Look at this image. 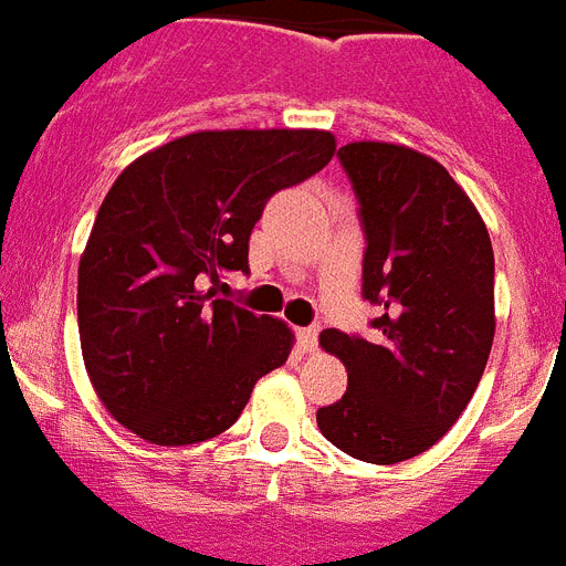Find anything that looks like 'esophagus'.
<instances>
[{"instance_id":"1","label":"esophagus","mask_w":566,"mask_h":566,"mask_svg":"<svg viewBox=\"0 0 566 566\" xmlns=\"http://www.w3.org/2000/svg\"><path fill=\"white\" fill-rule=\"evenodd\" d=\"M296 336H298V345H302V350H305V354H311V350H316V345H319V325L302 327V331H296Z\"/></svg>"}]
</instances>
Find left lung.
Segmentation results:
<instances>
[{"label":"left lung","instance_id":"1","mask_svg":"<svg viewBox=\"0 0 566 566\" xmlns=\"http://www.w3.org/2000/svg\"><path fill=\"white\" fill-rule=\"evenodd\" d=\"M365 230L363 296L377 339L327 327L319 345L348 391L316 411L345 454L377 467L417 458L472 400L495 339V255L481 212L429 155L359 140L339 149Z\"/></svg>","mask_w":566,"mask_h":566}]
</instances>
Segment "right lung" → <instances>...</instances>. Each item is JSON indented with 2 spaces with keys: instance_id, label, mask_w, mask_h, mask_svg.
I'll list each match as a JSON object with an SVG mask.
<instances>
[{
  "instance_id": "obj_1",
  "label": "right lung",
  "mask_w": 566,
  "mask_h": 566,
  "mask_svg": "<svg viewBox=\"0 0 566 566\" xmlns=\"http://www.w3.org/2000/svg\"><path fill=\"white\" fill-rule=\"evenodd\" d=\"M319 129L192 132L132 160L80 255L83 363L114 420L155 446L203 443L287 363L293 331L216 287L250 273L264 203L334 158Z\"/></svg>"
}]
</instances>
